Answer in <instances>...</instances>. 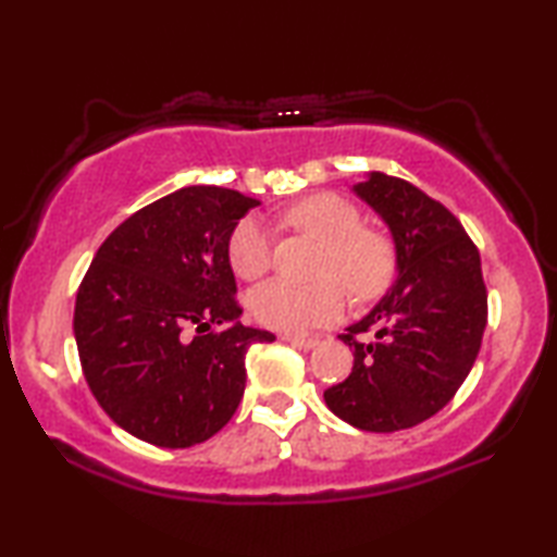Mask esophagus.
Listing matches in <instances>:
<instances>
[{
    "label": "esophagus",
    "mask_w": 557,
    "mask_h": 557,
    "mask_svg": "<svg viewBox=\"0 0 557 557\" xmlns=\"http://www.w3.org/2000/svg\"><path fill=\"white\" fill-rule=\"evenodd\" d=\"M282 342H289L292 346H299V348H314L317 346V338L295 336V334H282Z\"/></svg>",
    "instance_id": "esophagus-1"
}]
</instances>
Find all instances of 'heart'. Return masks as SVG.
<instances>
[{
    "label": "heart",
    "mask_w": 557,
    "mask_h": 557,
    "mask_svg": "<svg viewBox=\"0 0 557 557\" xmlns=\"http://www.w3.org/2000/svg\"><path fill=\"white\" fill-rule=\"evenodd\" d=\"M285 221L297 231L324 243L322 275L312 285L292 280H270L250 297L252 314L260 324L285 334L336 322L346 312L348 295L373 299L388 289L395 272L393 243L379 231L361 228L363 219L351 201L336 194H317L285 211ZM270 233L258 215H248L235 225L228 240V260L235 275L256 280L270 268ZM343 281L338 283L333 277Z\"/></svg>",
    "instance_id": "heart-1"
}]
</instances>
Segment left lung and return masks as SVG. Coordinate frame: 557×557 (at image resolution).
Returning <instances> with one entry per match:
<instances>
[{"label": "left lung", "mask_w": 557, "mask_h": 557, "mask_svg": "<svg viewBox=\"0 0 557 557\" xmlns=\"http://www.w3.org/2000/svg\"><path fill=\"white\" fill-rule=\"evenodd\" d=\"M354 194L388 225L398 277L338 336L354 369L324 400L358 430L398 432L445 408L476 361L486 329L482 260L455 215L418 186L369 172ZM363 331L373 343L357 342Z\"/></svg>", "instance_id": "obj_1"}]
</instances>
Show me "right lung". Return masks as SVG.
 <instances>
[{"instance_id":"obj_1","label":"right lung","mask_w":557,"mask_h":557,"mask_svg":"<svg viewBox=\"0 0 557 557\" xmlns=\"http://www.w3.org/2000/svg\"><path fill=\"white\" fill-rule=\"evenodd\" d=\"M258 199L186 186L132 213L100 245L75 297L83 375L112 422L149 445L184 449L238 410L245 354L275 342L243 326L228 240ZM186 327H221L188 339Z\"/></svg>"}]
</instances>
